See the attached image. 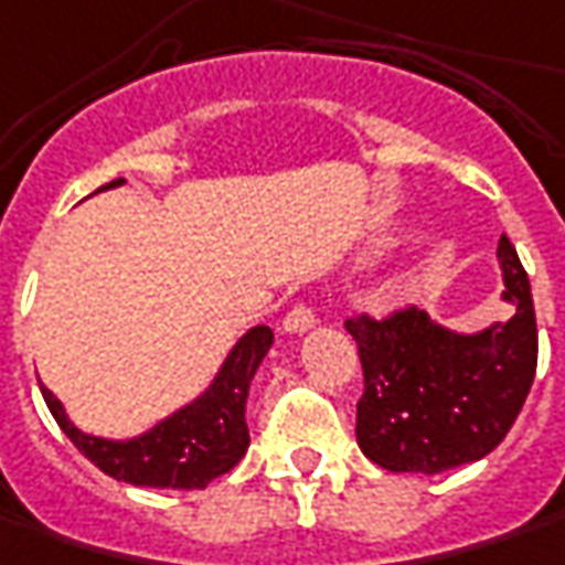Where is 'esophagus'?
Masks as SVG:
<instances>
[{
  "mask_svg": "<svg viewBox=\"0 0 565 565\" xmlns=\"http://www.w3.org/2000/svg\"><path fill=\"white\" fill-rule=\"evenodd\" d=\"M312 324H316V309H312L309 302H297L281 321V328L287 334H302V331H309Z\"/></svg>",
  "mask_w": 565,
  "mask_h": 565,
  "instance_id": "obj_1",
  "label": "esophagus"
}]
</instances>
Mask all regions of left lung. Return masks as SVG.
<instances>
[{"label":"left lung","instance_id":"8db88e82","mask_svg":"<svg viewBox=\"0 0 565 565\" xmlns=\"http://www.w3.org/2000/svg\"><path fill=\"white\" fill-rule=\"evenodd\" d=\"M513 319L462 338L416 306L343 321L362 362L356 438L387 472L438 476L488 457L513 428L537 369L532 284L500 237L497 246Z\"/></svg>","mask_w":565,"mask_h":565}]
</instances>
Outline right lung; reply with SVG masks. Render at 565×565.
<instances>
[{
  "instance_id": "add662e5",
  "label": "right lung",
  "mask_w": 565,
  "mask_h": 565,
  "mask_svg": "<svg viewBox=\"0 0 565 565\" xmlns=\"http://www.w3.org/2000/svg\"><path fill=\"white\" fill-rule=\"evenodd\" d=\"M118 184L125 181L118 178L106 186ZM271 341L275 334L268 324H256L253 331H246L203 397L134 440H106L84 435L81 428L71 425L62 403L52 397L50 387H40V391L58 428L106 476L127 481V484H143V488L200 491L212 478L231 472L249 447L244 418L246 394Z\"/></svg>"
}]
</instances>
